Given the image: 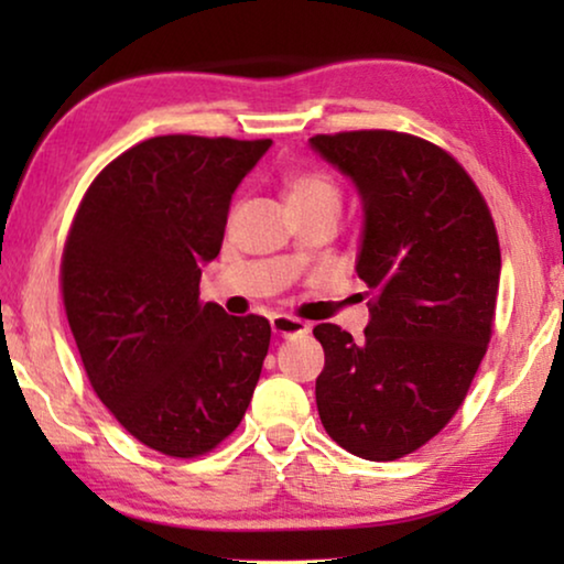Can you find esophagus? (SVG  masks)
Segmentation results:
<instances>
[{"instance_id": "esophagus-1", "label": "esophagus", "mask_w": 564, "mask_h": 564, "mask_svg": "<svg viewBox=\"0 0 564 564\" xmlns=\"http://www.w3.org/2000/svg\"><path fill=\"white\" fill-rule=\"evenodd\" d=\"M272 330L276 336H284V338L303 336V334H307V330H311V323L300 321V318H295V315L280 313V315H274V318H272Z\"/></svg>"}]
</instances>
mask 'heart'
Instances as JSON below:
<instances>
[{"label":"heart","mask_w":564,"mask_h":564,"mask_svg":"<svg viewBox=\"0 0 564 564\" xmlns=\"http://www.w3.org/2000/svg\"><path fill=\"white\" fill-rule=\"evenodd\" d=\"M284 195L292 210H311V207H338V187L328 174L315 172H295L284 182Z\"/></svg>","instance_id":"heart-1"}]
</instances>
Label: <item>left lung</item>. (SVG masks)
I'll return each instance as SVG.
<instances>
[{
	"instance_id": "8db88e82",
	"label": "left lung",
	"mask_w": 564,
	"mask_h": 564,
	"mask_svg": "<svg viewBox=\"0 0 564 564\" xmlns=\"http://www.w3.org/2000/svg\"><path fill=\"white\" fill-rule=\"evenodd\" d=\"M365 199L359 280L372 295L361 341L336 323L313 336L323 429L372 462L431 442L465 403L496 326L500 243L490 207L442 145L398 130L313 135Z\"/></svg>"
}]
</instances>
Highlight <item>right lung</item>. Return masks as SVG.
Masks as SVG:
<instances>
[{"instance_id":"1","label":"right lung","mask_w":564,"mask_h":564,"mask_svg":"<svg viewBox=\"0 0 564 564\" xmlns=\"http://www.w3.org/2000/svg\"><path fill=\"white\" fill-rule=\"evenodd\" d=\"M272 141L156 135L84 192L61 257V295L91 390L122 429L192 459L234 434L269 349V321L199 300L230 195Z\"/></svg>"}]
</instances>
